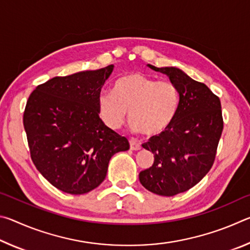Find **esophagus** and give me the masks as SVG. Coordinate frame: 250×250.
I'll list each match as a JSON object with an SVG mask.
<instances>
[{
    "label": "esophagus",
    "mask_w": 250,
    "mask_h": 250,
    "mask_svg": "<svg viewBox=\"0 0 250 250\" xmlns=\"http://www.w3.org/2000/svg\"><path fill=\"white\" fill-rule=\"evenodd\" d=\"M129 142H130V149L131 150L137 151V150H140L141 149V145H139V143H137L134 140H132V139H131Z\"/></svg>",
    "instance_id": "1"
}]
</instances>
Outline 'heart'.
Returning <instances> with one entry per match:
<instances>
[{"instance_id":"obj_1","label":"heart","mask_w":250,"mask_h":250,"mask_svg":"<svg viewBox=\"0 0 250 250\" xmlns=\"http://www.w3.org/2000/svg\"><path fill=\"white\" fill-rule=\"evenodd\" d=\"M180 100V91L173 83L132 73L117 80L113 94L101 92L98 113L105 126L116 130L125 124L129 111L131 129L158 135L174 121Z\"/></svg>"}]
</instances>
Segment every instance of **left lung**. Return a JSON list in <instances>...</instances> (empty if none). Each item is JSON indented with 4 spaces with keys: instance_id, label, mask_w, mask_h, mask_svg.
<instances>
[{
    "instance_id": "obj_1",
    "label": "left lung",
    "mask_w": 250,
    "mask_h": 250,
    "mask_svg": "<svg viewBox=\"0 0 250 250\" xmlns=\"http://www.w3.org/2000/svg\"><path fill=\"white\" fill-rule=\"evenodd\" d=\"M147 66L170 78L181 100L172 125L142 145L153 153L154 162L139 180L147 191L173 196L192 188L213 166L224 125L221 100L176 67Z\"/></svg>"
}]
</instances>
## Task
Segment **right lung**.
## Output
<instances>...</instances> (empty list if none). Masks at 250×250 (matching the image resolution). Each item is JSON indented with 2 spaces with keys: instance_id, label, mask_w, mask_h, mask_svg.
I'll return each instance as SVG.
<instances>
[{
  "instance_id": "right-lung-1",
  "label": "right lung",
  "mask_w": 250,
  "mask_h": 250,
  "mask_svg": "<svg viewBox=\"0 0 250 250\" xmlns=\"http://www.w3.org/2000/svg\"><path fill=\"white\" fill-rule=\"evenodd\" d=\"M113 67L54 77L26 103L23 124L33 163L65 193L98 188L111 156L129 150L128 140L105 126L98 113V97Z\"/></svg>"
}]
</instances>
